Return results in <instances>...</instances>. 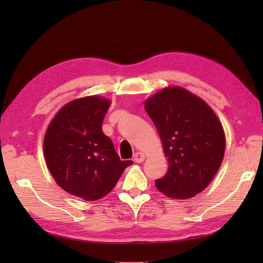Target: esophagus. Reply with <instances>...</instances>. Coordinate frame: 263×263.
Masks as SVG:
<instances>
[{
    "label": "esophagus",
    "instance_id": "esophagus-1",
    "mask_svg": "<svg viewBox=\"0 0 263 263\" xmlns=\"http://www.w3.org/2000/svg\"><path fill=\"white\" fill-rule=\"evenodd\" d=\"M133 160H135L136 163L140 164V163H142V161H144V155L141 153H137V154H135V156H133Z\"/></svg>",
    "mask_w": 263,
    "mask_h": 263
}]
</instances>
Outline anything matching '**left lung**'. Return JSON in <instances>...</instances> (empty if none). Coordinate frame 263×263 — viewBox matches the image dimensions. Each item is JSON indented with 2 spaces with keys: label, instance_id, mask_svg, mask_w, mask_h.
Returning a JSON list of instances; mask_svg holds the SVG:
<instances>
[{
  "label": "left lung",
  "instance_id": "left-lung-1",
  "mask_svg": "<svg viewBox=\"0 0 263 263\" xmlns=\"http://www.w3.org/2000/svg\"><path fill=\"white\" fill-rule=\"evenodd\" d=\"M157 127L168 171L156 187L173 199H189L209 185L221 165L225 133L210 106L181 87L164 88L144 103Z\"/></svg>",
  "mask_w": 263,
  "mask_h": 263
}]
</instances>
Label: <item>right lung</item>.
<instances>
[{
  "label": "right lung",
  "mask_w": 263,
  "mask_h": 263,
  "mask_svg": "<svg viewBox=\"0 0 263 263\" xmlns=\"http://www.w3.org/2000/svg\"><path fill=\"white\" fill-rule=\"evenodd\" d=\"M110 102L98 96L64 105L44 138L47 168L58 185L76 197L95 201L108 194L132 160H121L102 130Z\"/></svg>",
  "instance_id": "obj_1"
}]
</instances>
